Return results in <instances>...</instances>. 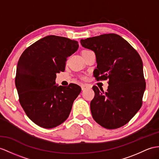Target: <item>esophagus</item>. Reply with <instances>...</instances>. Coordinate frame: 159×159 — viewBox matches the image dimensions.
<instances>
[{"mask_svg": "<svg viewBox=\"0 0 159 159\" xmlns=\"http://www.w3.org/2000/svg\"><path fill=\"white\" fill-rule=\"evenodd\" d=\"M81 87H82V90H86V89L90 88V86H89L88 84H82V86H81Z\"/></svg>", "mask_w": 159, "mask_h": 159, "instance_id": "1", "label": "esophagus"}]
</instances>
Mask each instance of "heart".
I'll list each match as a JSON object with an SVG mask.
<instances>
[{"label": "heart", "mask_w": 159, "mask_h": 159, "mask_svg": "<svg viewBox=\"0 0 159 159\" xmlns=\"http://www.w3.org/2000/svg\"><path fill=\"white\" fill-rule=\"evenodd\" d=\"M84 51H86V50H84Z\"/></svg>", "instance_id": "heart-1"}]
</instances>
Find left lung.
<instances>
[{
    "label": "left lung",
    "instance_id": "8db88e82",
    "mask_svg": "<svg viewBox=\"0 0 159 159\" xmlns=\"http://www.w3.org/2000/svg\"><path fill=\"white\" fill-rule=\"evenodd\" d=\"M80 42L95 53L94 77L98 80H109L105 92L92 87L95 93L90 102L92 117L104 128H119L142 107L146 83L141 57L129 42L115 34L82 39Z\"/></svg>",
    "mask_w": 159,
    "mask_h": 159
}]
</instances>
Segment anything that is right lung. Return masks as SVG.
<instances>
[{
  "label": "right lung",
  "mask_w": 159,
  "mask_h": 159,
  "mask_svg": "<svg viewBox=\"0 0 159 159\" xmlns=\"http://www.w3.org/2000/svg\"><path fill=\"white\" fill-rule=\"evenodd\" d=\"M78 48L75 40L50 35L30 46L19 58L15 77L19 102L38 126L53 128L68 118L82 89L74 84L59 86L55 80Z\"/></svg>",
  "instance_id": "add662e5"
}]
</instances>
